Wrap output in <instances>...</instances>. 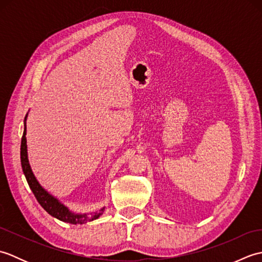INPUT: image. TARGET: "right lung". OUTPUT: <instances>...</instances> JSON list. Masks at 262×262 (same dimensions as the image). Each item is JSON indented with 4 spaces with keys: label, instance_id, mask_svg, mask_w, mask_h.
Instances as JSON below:
<instances>
[{
    "label": "right lung",
    "instance_id": "add662e5",
    "mask_svg": "<svg viewBox=\"0 0 262 262\" xmlns=\"http://www.w3.org/2000/svg\"><path fill=\"white\" fill-rule=\"evenodd\" d=\"M26 119L25 118V130L24 135L21 138V151H20V157H21V166L22 171H24L25 177L27 179L28 185H29L31 191L35 194L37 198L38 203L41 205V207L45 209L49 215H52L55 219H57L65 223L70 224H84L86 222H90L93 220H97L100 215H102L104 207L100 209L96 213L91 214H75L73 211H71L66 206H64L62 203H59L57 198L52 196L51 193H48L45 189H43L40 183H39L36 179L35 174L30 168L29 160H28V152H27V138H26Z\"/></svg>",
    "mask_w": 262,
    "mask_h": 262
}]
</instances>
